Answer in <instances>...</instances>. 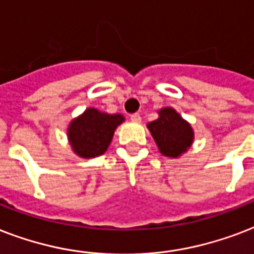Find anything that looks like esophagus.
<instances>
[{"mask_svg": "<svg viewBox=\"0 0 254 254\" xmlns=\"http://www.w3.org/2000/svg\"><path fill=\"white\" fill-rule=\"evenodd\" d=\"M129 118H131V121H132L133 123H139V122L141 121V118L139 114H132V115H131Z\"/></svg>", "mask_w": 254, "mask_h": 254, "instance_id": "34e87169", "label": "esophagus"}]
</instances>
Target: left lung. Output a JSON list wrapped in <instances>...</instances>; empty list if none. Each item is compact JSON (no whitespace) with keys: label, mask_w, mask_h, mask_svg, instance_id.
<instances>
[{"label":"left lung","mask_w":254,"mask_h":254,"mask_svg":"<svg viewBox=\"0 0 254 254\" xmlns=\"http://www.w3.org/2000/svg\"><path fill=\"white\" fill-rule=\"evenodd\" d=\"M158 114V119L149 122L147 128L154 137L160 154L171 159L180 158L190 148L194 140L192 126L172 107L160 109Z\"/></svg>","instance_id":"obj_1"}]
</instances>
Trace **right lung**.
<instances>
[{
  "mask_svg": "<svg viewBox=\"0 0 254 254\" xmlns=\"http://www.w3.org/2000/svg\"><path fill=\"white\" fill-rule=\"evenodd\" d=\"M125 122L121 114H107L90 107L74 118L67 127L72 152L79 158L92 159L103 155L113 140L114 132Z\"/></svg>",
  "mask_w": 254,
  "mask_h": 254,
  "instance_id": "right-lung-1",
  "label": "right lung"
}]
</instances>
